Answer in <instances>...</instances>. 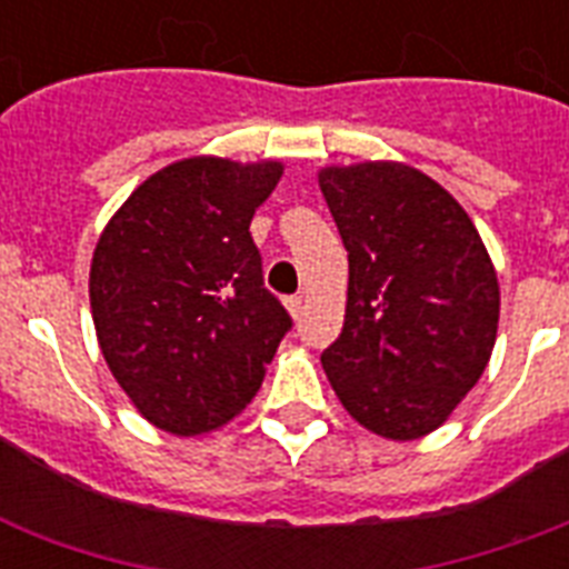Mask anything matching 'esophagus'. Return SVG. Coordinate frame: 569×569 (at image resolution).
<instances>
[{
    "label": "esophagus",
    "mask_w": 569,
    "mask_h": 569,
    "mask_svg": "<svg viewBox=\"0 0 569 569\" xmlns=\"http://www.w3.org/2000/svg\"><path fill=\"white\" fill-rule=\"evenodd\" d=\"M286 310L292 312V319H298L303 310V298L301 295H292V298H286Z\"/></svg>",
    "instance_id": "1"
}]
</instances>
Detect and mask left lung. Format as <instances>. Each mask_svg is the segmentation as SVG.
I'll return each mask as SVG.
<instances>
[{
  "label": "left lung",
  "instance_id": "8db88e82",
  "mask_svg": "<svg viewBox=\"0 0 569 569\" xmlns=\"http://www.w3.org/2000/svg\"><path fill=\"white\" fill-rule=\"evenodd\" d=\"M319 186L348 250L346 325L321 366L363 428L419 440L449 419L490 360L493 262L463 206L416 168H325Z\"/></svg>",
  "mask_w": 569,
  "mask_h": 569
}]
</instances>
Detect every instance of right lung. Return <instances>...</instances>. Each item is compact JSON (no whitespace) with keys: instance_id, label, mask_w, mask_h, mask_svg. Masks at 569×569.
<instances>
[{"instance_id":"1","label":"right lung","mask_w":569,"mask_h":569,"mask_svg":"<svg viewBox=\"0 0 569 569\" xmlns=\"http://www.w3.org/2000/svg\"><path fill=\"white\" fill-rule=\"evenodd\" d=\"M280 173V162L182 159L141 182L97 241L102 357L162 431L194 437L239 416L292 328L250 236Z\"/></svg>"}]
</instances>
